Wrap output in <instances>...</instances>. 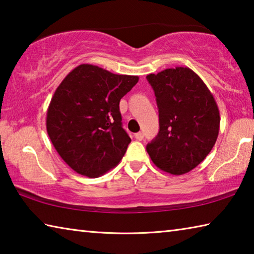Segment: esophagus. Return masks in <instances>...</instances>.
Here are the masks:
<instances>
[{"instance_id":"obj_1","label":"esophagus","mask_w":254,"mask_h":254,"mask_svg":"<svg viewBox=\"0 0 254 254\" xmlns=\"http://www.w3.org/2000/svg\"><path fill=\"white\" fill-rule=\"evenodd\" d=\"M134 137H135L136 140H142L143 137H144L143 132H137V133H135V134H134Z\"/></svg>"}]
</instances>
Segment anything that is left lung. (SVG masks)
Returning <instances> with one entry per match:
<instances>
[{
  "label": "left lung",
  "instance_id": "1",
  "mask_svg": "<svg viewBox=\"0 0 254 254\" xmlns=\"http://www.w3.org/2000/svg\"><path fill=\"white\" fill-rule=\"evenodd\" d=\"M159 109V133L147 145L152 162L171 175H184L207 157L220 131L213 94L188 67L147 76Z\"/></svg>",
  "mask_w": 254,
  "mask_h": 254
}]
</instances>
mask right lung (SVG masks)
<instances>
[{
	"mask_svg": "<svg viewBox=\"0 0 254 254\" xmlns=\"http://www.w3.org/2000/svg\"><path fill=\"white\" fill-rule=\"evenodd\" d=\"M137 80L83 64L56 89L47 111V132L77 174L97 178L121 161L131 139L122 127L120 101Z\"/></svg>",
	"mask_w": 254,
	"mask_h": 254,
	"instance_id": "obj_1",
	"label": "right lung"
}]
</instances>
